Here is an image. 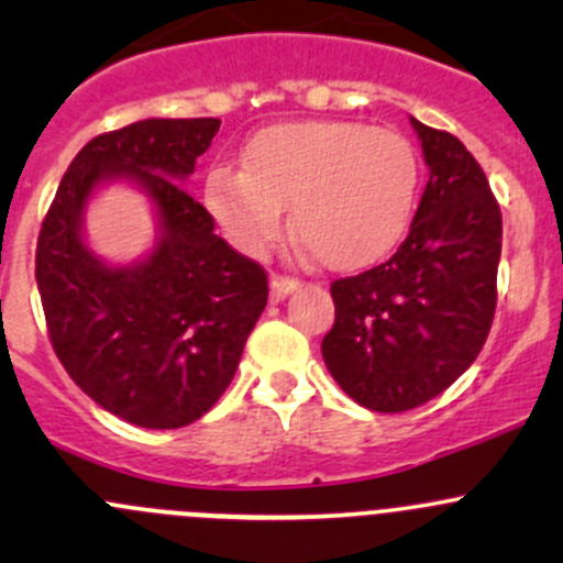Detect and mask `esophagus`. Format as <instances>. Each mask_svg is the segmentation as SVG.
Returning <instances> with one entry per match:
<instances>
[{
  "label": "esophagus",
  "instance_id": "obj_1",
  "mask_svg": "<svg viewBox=\"0 0 563 563\" xmlns=\"http://www.w3.org/2000/svg\"><path fill=\"white\" fill-rule=\"evenodd\" d=\"M299 286H302V283H299L297 277H283V275H272V280H269L272 302H280V299H286L288 294H291V291H297Z\"/></svg>",
  "mask_w": 563,
  "mask_h": 563
}]
</instances>
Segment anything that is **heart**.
<instances>
[{"mask_svg": "<svg viewBox=\"0 0 563 563\" xmlns=\"http://www.w3.org/2000/svg\"><path fill=\"white\" fill-rule=\"evenodd\" d=\"M419 190V157L397 130L360 122H288L247 141L242 168L214 166L207 207L247 255L266 253L291 207L294 231L329 269L382 261L406 234Z\"/></svg>", "mask_w": 563, "mask_h": 563, "instance_id": "heart-1", "label": "heart"}]
</instances>
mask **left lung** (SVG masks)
Listing matches in <instances>:
<instances>
[{"label": "left lung", "mask_w": 563, "mask_h": 563, "mask_svg": "<svg viewBox=\"0 0 563 563\" xmlns=\"http://www.w3.org/2000/svg\"><path fill=\"white\" fill-rule=\"evenodd\" d=\"M430 168L411 231L382 266L332 283L321 343L340 389L371 411L433 400L479 356L496 313L501 209L468 150L411 117Z\"/></svg>", "instance_id": "1"}]
</instances>
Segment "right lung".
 Here are the masks:
<instances>
[{
	"label": "right lung",
	"mask_w": 563,
	"mask_h": 563,
	"mask_svg": "<svg viewBox=\"0 0 563 563\" xmlns=\"http://www.w3.org/2000/svg\"><path fill=\"white\" fill-rule=\"evenodd\" d=\"M218 130L220 119H141L98 135L73 157L37 236V291L62 367L139 428L201 419L229 389L269 297L266 272L220 240L181 187ZM119 178L151 196L158 240L117 267L88 250L82 212Z\"/></svg>",
	"instance_id": "add662e5"
}]
</instances>
